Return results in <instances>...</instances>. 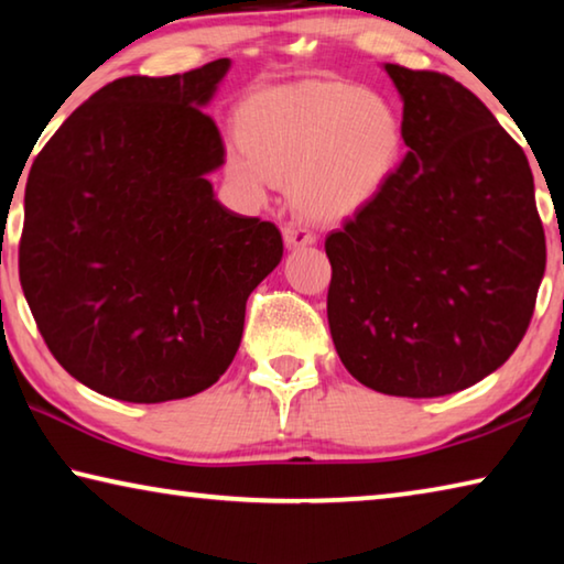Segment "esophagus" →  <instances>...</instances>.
Listing matches in <instances>:
<instances>
[{
	"label": "esophagus",
	"mask_w": 564,
	"mask_h": 564,
	"mask_svg": "<svg viewBox=\"0 0 564 564\" xmlns=\"http://www.w3.org/2000/svg\"><path fill=\"white\" fill-rule=\"evenodd\" d=\"M283 241L289 248H305L316 243V236H313L308 228H299V226H285L283 228Z\"/></svg>",
	"instance_id": "esophagus-1"
}]
</instances>
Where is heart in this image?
<instances>
[{
	"label": "heart",
	"instance_id": "b5f03b06",
	"mask_svg": "<svg viewBox=\"0 0 564 564\" xmlns=\"http://www.w3.org/2000/svg\"><path fill=\"white\" fill-rule=\"evenodd\" d=\"M238 147L226 174L251 202L289 184L293 206L323 224L358 216L383 196L403 159V119L373 89L338 79L261 87L238 101Z\"/></svg>",
	"mask_w": 564,
	"mask_h": 564
}]
</instances>
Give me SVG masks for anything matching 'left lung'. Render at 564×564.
I'll return each mask as SVG.
<instances>
[{
	"instance_id": "1",
	"label": "left lung",
	"mask_w": 564,
	"mask_h": 564,
	"mask_svg": "<svg viewBox=\"0 0 564 564\" xmlns=\"http://www.w3.org/2000/svg\"><path fill=\"white\" fill-rule=\"evenodd\" d=\"M410 149L383 196L326 238L328 326L358 383L441 398L508 360L545 275L524 151L460 82L383 64Z\"/></svg>"
}]
</instances>
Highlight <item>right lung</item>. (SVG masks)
I'll use <instances>...</instances> for the list:
<instances>
[{
  "label": "right lung",
  "mask_w": 564,
  "mask_h": 564,
  "mask_svg": "<svg viewBox=\"0 0 564 564\" xmlns=\"http://www.w3.org/2000/svg\"><path fill=\"white\" fill-rule=\"evenodd\" d=\"M231 59L123 76L66 119L24 191L19 281L66 373L123 403L212 388L246 301L283 256L271 221L218 202L224 141L206 107Z\"/></svg>",
  "instance_id": "right-lung-1"
}]
</instances>
